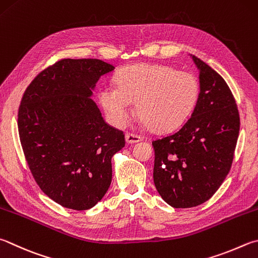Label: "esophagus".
Here are the masks:
<instances>
[{"instance_id":"esophagus-1","label":"esophagus","mask_w":258,"mask_h":258,"mask_svg":"<svg viewBox=\"0 0 258 258\" xmlns=\"http://www.w3.org/2000/svg\"><path fill=\"white\" fill-rule=\"evenodd\" d=\"M142 140L141 137H139V135H135L132 133H127L125 135V141L127 142L128 144H132V143H138Z\"/></svg>"}]
</instances>
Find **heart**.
Segmentation results:
<instances>
[{"label": "heart", "instance_id": "obj_1", "mask_svg": "<svg viewBox=\"0 0 258 258\" xmlns=\"http://www.w3.org/2000/svg\"><path fill=\"white\" fill-rule=\"evenodd\" d=\"M200 96V83L194 76L167 65L134 64L120 70L116 87L105 86L98 100L108 119L123 126L137 102L140 121L154 132H169L188 118Z\"/></svg>", "mask_w": 258, "mask_h": 258}]
</instances>
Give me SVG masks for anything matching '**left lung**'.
<instances>
[{
    "mask_svg": "<svg viewBox=\"0 0 258 258\" xmlns=\"http://www.w3.org/2000/svg\"><path fill=\"white\" fill-rule=\"evenodd\" d=\"M200 72V96L190 117L179 130L152 142L153 181L172 208L207 202L230 170L239 113L228 84L209 65L189 55Z\"/></svg>",
    "mask_w": 258,
    "mask_h": 258,
    "instance_id": "8db88e82",
    "label": "left lung"
}]
</instances>
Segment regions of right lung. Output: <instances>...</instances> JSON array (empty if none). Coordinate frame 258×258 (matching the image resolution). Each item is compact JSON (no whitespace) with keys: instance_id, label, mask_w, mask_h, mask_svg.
<instances>
[{"instance_id":"1","label":"right lung","mask_w":258,"mask_h":258,"mask_svg":"<svg viewBox=\"0 0 258 258\" xmlns=\"http://www.w3.org/2000/svg\"><path fill=\"white\" fill-rule=\"evenodd\" d=\"M114 69L97 58H65L40 72L22 97L18 128L27 162L41 190L64 208L91 209L110 186L111 158L125 139L91 97Z\"/></svg>"}]
</instances>
